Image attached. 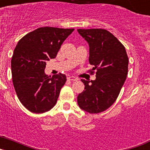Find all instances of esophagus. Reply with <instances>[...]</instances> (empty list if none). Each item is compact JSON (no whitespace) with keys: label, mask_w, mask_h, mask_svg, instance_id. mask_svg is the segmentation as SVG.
Here are the masks:
<instances>
[{"label":"esophagus","mask_w":150,"mask_h":150,"mask_svg":"<svg viewBox=\"0 0 150 150\" xmlns=\"http://www.w3.org/2000/svg\"><path fill=\"white\" fill-rule=\"evenodd\" d=\"M67 80H70V81H73V82L76 81V78H74V76H68V77H67Z\"/></svg>","instance_id":"34e87169"}]
</instances>
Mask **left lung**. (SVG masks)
<instances>
[{
  "instance_id": "obj_1",
  "label": "left lung",
  "mask_w": 150,
  "mask_h": 150,
  "mask_svg": "<svg viewBox=\"0 0 150 150\" xmlns=\"http://www.w3.org/2000/svg\"><path fill=\"white\" fill-rule=\"evenodd\" d=\"M89 45V63L96 79H81L85 88L77 97L79 107L89 113L108 109L118 98L128 74V58L125 46L105 29H78Z\"/></svg>"
}]
</instances>
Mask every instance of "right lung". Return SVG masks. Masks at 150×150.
<instances>
[{
	"mask_svg": "<svg viewBox=\"0 0 150 150\" xmlns=\"http://www.w3.org/2000/svg\"><path fill=\"white\" fill-rule=\"evenodd\" d=\"M74 28H39L25 35L16 46L11 60L12 79L22 105L30 112L43 113L56 104L64 74H45L46 61L55 59Z\"/></svg>",
	"mask_w": 150,
	"mask_h": 150,
	"instance_id": "1",
	"label": "right lung"
}]
</instances>
